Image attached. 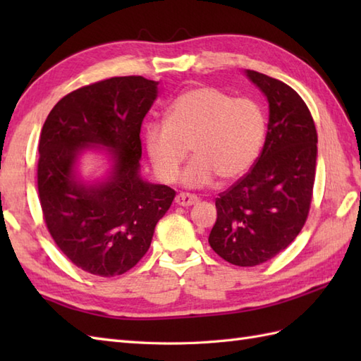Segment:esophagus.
Returning a JSON list of instances; mask_svg holds the SVG:
<instances>
[{
  "mask_svg": "<svg viewBox=\"0 0 361 361\" xmlns=\"http://www.w3.org/2000/svg\"><path fill=\"white\" fill-rule=\"evenodd\" d=\"M175 203L180 206H192V204L198 203V197L194 194H189V192H180L175 197Z\"/></svg>",
  "mask_w": 361,
  "mask_h": 361,
  "instance_id": "obj_1",
  "label": "esophagus"
}]
</instances>
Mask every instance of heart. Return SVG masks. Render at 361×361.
Masks as SVG:
<instances>
[{
    "label": "heart",
    "instance_id": "b5f03b06",
    "mask_svg": "<svg viewBox=\"0 0 361 361\" xmlns=\"http://www.w3.org/2000/svg\"><path fill=\"white\" fill-rule=\"evenodd\" d=\"M265 114L250 97H234L217 87H194L169 104L166 121L144 127V145L153 171L166 183L178 175L194 153L181 181L189 188L208 186L219 176L233 181L256 163L265 140Z\"/></svg>",
    "mask_w": 361,
    "mask_h": 361
}]
</instances>
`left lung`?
I'll list each match as a JSON object with an SVG mask.
<instances>
[{
  "label": "left lung",
  "instance_id": "obj_1",
  "mask_svg": "<svg viewBox=\"0 0 361 361\" xmlns=\"http://www.w3.org/2000/svg\"><path fill=\"white\" fill-rule=\"evenodd\" d=\"M270 104L264 149L250 171L216 198L209 245L226 262L255 267L286 250L309 217L318 135L309 106L278 79L247 70Z\"/></svg>",
  "mask_w": 361,
  "mask_h": 361
}]
</instances>
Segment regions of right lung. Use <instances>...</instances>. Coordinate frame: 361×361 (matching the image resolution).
Masks as SVG:
<instances>
[{"instance_id":"obj_1","label":"right lung","mask_w":361,"mask_h":361,"mask_svg":"<svg viewBox=\"0 0 361 361\" xmlns=\"http://www.w3.org/2000/svg\"><path fill=\"white\" fill-rule=\"evenodd\" d=\"M158 94L142 75L105 79L60 99L38 142L37 186L44 225L80 270L113 278L147 252L175 190L140 178L141 126ZM90 143L115 149L111 180L83 187L73 180L75 157Z\"/></svg>"}]
</instances>
